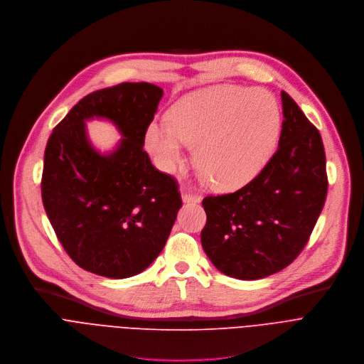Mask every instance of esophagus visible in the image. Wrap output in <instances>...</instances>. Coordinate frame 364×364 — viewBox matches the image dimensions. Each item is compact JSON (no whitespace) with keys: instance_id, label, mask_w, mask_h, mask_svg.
<instances>
[{"instance_id":"1","label":"esophagus","mask_w":364,"mask_h":364,"mask_svg":"<svg viewBox=\"0 0 364 364\" xmlns=\"http://www.w3.org/2000/svg\"><path fill=\"white\" fill-rule=\"evenodd\" d=\"M200 196L199 195H193V193H182V200L185 203H199L200 202Z\"/></svg>"}]
</instances>
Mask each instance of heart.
<instances>
[{
    "mask_svg": "<svg viewBox=\"0 0 364 364\" xmlns=\"http://www.w3.org/2000/svg\"><path fill=\"white\" fill-rule=\"evenodd\" d=\"M281 129L279 107L265 90L216 87L186 96L154 122L146 148L164 172H172L193 146L199 175L218 189L252 181L271 159Z\"/></svg>",
    "mask_w": 364,
    "mask_h": 364,
    "instance_id": "1",
    "label": "heart"
}]
</instances>
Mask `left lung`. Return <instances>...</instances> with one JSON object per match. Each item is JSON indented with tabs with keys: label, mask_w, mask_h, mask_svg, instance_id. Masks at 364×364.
<instances>
[{
	"label": "left lung",
	"mask_w": 364,
	"mask_h": 364,
	"mask_svg": "<svg viewBox=\"0 0 364 364\" xmlns=\"http://www.w3.org/2000/svg\"><path fill=\"white\" fill-rule=\"evenodd\" d=\"M281 102L278 149L264 169L237 192L202 200V248L218 269L238 279H259L291 264L327 196L320 132L285 92Z\"/></svg>",
	"instance_id": "8db88e82"
}]
</instances>
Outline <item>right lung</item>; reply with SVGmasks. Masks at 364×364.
<instances>
[{
	"mask_svg": "<svg viewBox=\"0 0 364 364\" xmlns=\"http://www.w3.org/2000/svg\"><path fill=\"white\" fill-rule=\"evenodd\" d=\"M164 90L122 83L83 97L54 127L44 152L41 198L65 252L83 269L127 278L146 269L164 250L182 206L178 182L143 151L144 134ZM110 119L122 133L102 156L85 120Z\"/></svg>",
	"mask_w": 364,
	"mask_h": 364,
	"instance_id": "add662e5",
	"label": "right lung"
}]
</instances>
